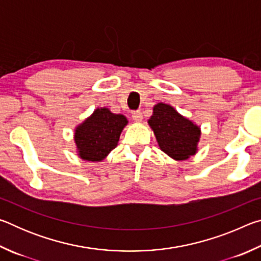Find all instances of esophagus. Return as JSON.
Returning a JSON list of instances; mask_svg holds the SVG:
<instances>
[{
    "mask_svg": "<svg viewBox=\"0 0 261 261\" xmlns=\"http://www.w3.org/2000/svg\"><path fill=\"white\" fill-rule=\"evenodd\" d=\"M132 120H134L137 123H139V122L143 121V114H141L140 110H137V112L132 113Z\"/></svg>",
    "mask_w": 261,
    "mask_h": 261,
    "instance_id": "1",
    "label": "esophagus"
}]
</instances>
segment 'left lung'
<instances>
[{
	"instance_id": "obj_1",
	"label": "left lung",
	"mask_w": 261,
	"mask_h": 261,
	"mask_svg": "<svg viewBox=\"0 0 261 261\" xmlns=\"http://www.w3.org/2000/svg\"><path fill=\"white\" fill-rule=\"evenodd\" d=\"M148 125L159 147L174 160H187L198 151L201 130L170 105L160 102L153 107Z\"/></svg>"
}]
</instances>
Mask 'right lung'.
<instances>
[{
	"instance_id": "obj_1",
	"label": "right lung",
	"mask_w": 261,
	"mask_h": 261,
	"mask_svg": "<svg viewBox=\"0 0 261 261\" xmlns=\"http://www.w3.org/2000/svg\"><path fill=\"white\" fill-rule=\"evenodd\" d=\"M127 124L124 115L108 108H96L90 117L74 129L78 156L85 161L100 162L117 146L122 130Z\"/></svg>"
}]
</instances>
